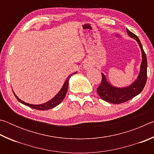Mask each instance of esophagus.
<instances>
[{"instance_id": "1", "label": "esophagus", "mask_w": 154, "mask_h": 154, "mask_svg": "<svg viewBox=\"0 0 154 154\" xmlns=\"http://www.w3.org/2000/svg\"><path fill=\"white\" fill-rule=\"evenodd\" d=\"M90 67H91V66H90V64H88V63H85L84 64H83V68H84L85 69H89Z\"/></svg>"}]
</instances>
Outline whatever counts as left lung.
I'll return each instance as SVG.
<instances>
[{"label": "left lung", "instance_id": "left-lung-1", "mask_svg": "<svg viewBox=\"0 0 154 154\" xmlns=\"http://www.w3.org/2000/svg\"><path fill=\"white\" fill-rule=\"evenodd\" d=\"M127 33L130 37L137 41L141 50L142 62L140 64V70L137 79L130 85L125 88H117L113 86L106 79L105 75L102 73V81L97 88V93L103 100L113 104H120L126 102L142 92L147 82V57L143 49L142 44L137 35L128 29H126Z\"/></svg>", "mask_w": 154, "mask_h": 154}]
</instances>
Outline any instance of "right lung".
<instances>
[{
  "label": "right lung",
  "mask_w": 154,
  "mask_h": 154,
  "mask_svg": "<svg viewBox=\"0 0 154 154\" xmlns=\"http://www.w3.org/2000/svg\"><path fill=\"white\" fill-rule=\"evenodd\" d=\"M77 72H73L69 75V77H67V79L65 81V82L64 83V85H62V87L61 88V90L59 91V92L57 94L54 96V97L51 99L50 100L48 101V102L43 104H41V105H32V104H29V103H26L22 101V100L17 97V96L15 95V94L14 92V95L15 96V98L17 99V100L20 102L21 103L24 104V105H26L28 106H29L30 108L35 109H37V110H41V111H45V110H48V109H50L51 108H54L57 105H58L60 103H61L62 100H64V98H65V96L67 92V90H68V86H69V81L70 77H71L72 75L76 74Z\"/></svg>",
  "instance_id": "1"
}]
</instances>
